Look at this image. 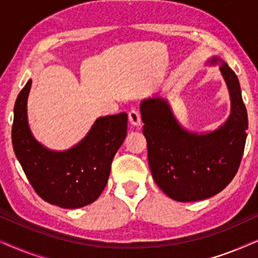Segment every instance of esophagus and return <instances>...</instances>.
<instances>
[{"label": "esophagus", "instance_id": "esophagus-1", "mask_svg": "<svg viewBox=\"0 0 258 258\" xmlns=\"http://www.w3.org/2000/svg\"><path fill=\"white\" fill-rule=\"evenodd\" d=\"M129 122L135 126L141 124V115L139 111L135 110V109H133V110L129 111Z\"/></svg>", "mask_w": 258, "mask_h": 258}]
</instances>
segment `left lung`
<instances>
[{"mask_svg": "<svg viewBox=\"0 0 258 258\" xmlns=\"http://www.w3.org/2000/svg\"><path fill=\"white\" fill-rule=\"evenodd\" d=\"M218 63L230 96V115L213 132L185 129L167 98L155 95L141 102L153 178L165 195L178 202L202 201L221 192L237 172L244 151L248 115L241 87L221 57L213 56L206 64Z\"/></svg>", "mask_w": 258, "mask_h": 258, "instance_id": "8db88e82", "label": "left lung"}]
</instances>
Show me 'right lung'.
<instances>
[{
  "label": "right lung",
  "instance_id": "add662e5",
  "mask_svg": "<svg viewBox=\"0 0 258 258\" xmlns=\"http://www.w3.org/2000/svg\"><path fill=\"white\" fill-rule=\"evenodd\" d=\"M31 80L14 107L12 140L15 155L37 195L64 209L96 201L108 183L111 162L126 136L128 115L101 116L87 135L67 150H52L35 139L28 123Z\"/></svg>",
  "mask_w": 258,
  "mask_h": 258
}]
</instances>
